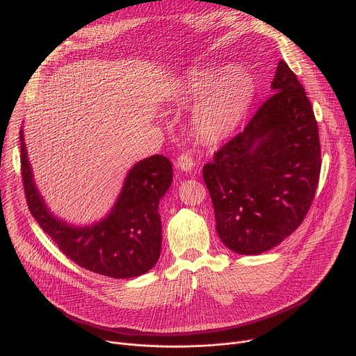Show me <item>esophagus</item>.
I'll return each mask as SVG.
<instances>
[{"label":"esophagus","instance_id":"obj_1","mask_svg":"<svg viewBox=\"0 0 356 356\" xmlns=\"http://www.w3.org/2000/svg\"><path fill=\"white\" fill-rule=\"evenodd\" d=\"M177 165L179 170L182 171H191L194 167H195V161L194 158L191 156L189 154L186 152H182L178 158H177Z\"/></svg>","mask_w":356,"mask_h":356}]
</instances>
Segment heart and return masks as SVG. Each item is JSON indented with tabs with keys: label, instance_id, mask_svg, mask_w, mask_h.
<instances>
[{
	"label": "heart",
	"instance_id": "heart-1",
	"mask_svg": "<svg viewBox=\"0 0 356 356\" xmlns=\"http://www.w3.org/2000/svg\"><path fill=\"white\" fill-rule=\"evenodd\" d=\"M185 97L201 100L194 106L191 124L195 134L205 143L216 144L229 136L254 97L251 76L241 68L220 72L195 70L185 79Z\"/></svg>",
	"mask_w": 356,
	"mask_h": 356
}]
</instances>
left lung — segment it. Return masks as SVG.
Returning <instances> with one entry per match:
<instances>
[{"mask_svg": "<svg viewBox=\"0 0 356 356\" xmlns=\"http://www.w3.org/2000/svg\"><path fill=\"white\" fill-rule=\"evenodd\" d=\"M272 95L202 168L216 232L231 251L257 255L277 247L307 216L321 172L312 105L280 61Z\"/></svg>", "mask_w": 356, "mask_h": 356, "instance_id": "8db88e82", "label": "left lung"}]
</instances>
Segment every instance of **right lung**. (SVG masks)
Returning a JSON list of instances; mask_svg holds the SVG:
<instances>
[{"instance_id":"1","label":"right lung","mask_w":356,"mask_h":356,"mask_svg":"<svg viewBox=\"0 0 356 356\" xmlns=\"http://www.w3.org/2000/svg\"><path fill=\"white\" fill-rule=\"evenodd\" d=\"M21 175L25 200L41 229L72 262L109 278L124 280L148 272L161 254L158 202L172 181L168 158L152 155L135 163L111 213L99 224L75 228L47 209L33 181L22 131Z\"/></svg>"}]
</instances>
